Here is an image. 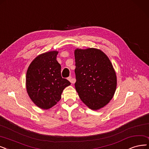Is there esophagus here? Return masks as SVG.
<instances>
[{
    "instance_id": "obj_1",
    "label": "esophagus",
    "mask_w": 149,
    "mask_h": 149,
    "mask_svg": "<svg viewBox=\"0 0 149 149\" xmlns=\"http://www.w3.org/2000/svg\"><path fill=\"white\" fill-rule=\"evenodd\" d=\"M68 79L70 81V82H71V83H72V84H74V83L76 82L75 79L72 78V77H71V76H69L68 78Z\"/></svg>"
}]
</instances>
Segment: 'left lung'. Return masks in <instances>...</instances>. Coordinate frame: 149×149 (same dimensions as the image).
<instances>
[{"mask_svg":"<svg viewBox=\"0 0 149 149\" xmlns=\"http://www.w3.org/2000/svg\"><path fill=\"white\" fill-rule=\"evenodd\" d=\"M75 88L82 102L97 110L112 98L117 86L116 72L109 58L95 48L74 51Z\"/></svg>","mask_w":149,"mask_h":149,"instance_id":"8db88e82","label":"left lung"}]
</instances>
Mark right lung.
Listing matches in <instances>:
<instances>
[{
    "label": "right lung",
    "mask_w": 149,
    "mask_h": 149,
    "mask_svg": "<svg viewBox=\"0 0 149 149\" xmlns=\"http://www.w3.org/2000/svg\"><path fill=\"white\" fill-rule=\"evenodd\" d=\"M57 51L37 56L29 65L26 74L29 96L39 108L48 109L61 99L63 89L71 83L61 76V66L56 60Z\"/></svg>",
    "instance_id": "obj_1"
}]
</instances>
